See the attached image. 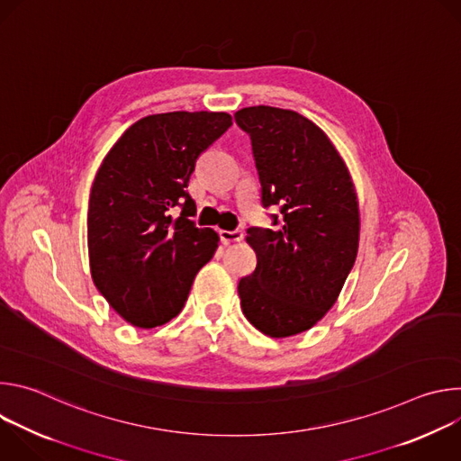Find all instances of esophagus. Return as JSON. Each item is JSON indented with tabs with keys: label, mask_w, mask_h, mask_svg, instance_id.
Instances as JSON below:
<instances>
[{
	"label": "esophagus",
	"mask_w": 461,
	"mask_h": 461,
	"mask_svg": "<svg viewBox=\"0 0 461 461\" xmlns=\"http://www.w3.org/2000/svg\"><path fill=\"white\" fill-rule=\"evenodd\" d=\"M219 235H221V240H222L224 244L239 242V240H242V237H244V233H242L240 230H233V231H228V230H221V231H219Z\"/></svg>",
	"instance_id": "obj_1"
}]
</instances>
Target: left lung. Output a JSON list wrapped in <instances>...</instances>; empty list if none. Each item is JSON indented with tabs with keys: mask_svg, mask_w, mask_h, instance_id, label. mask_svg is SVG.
Masks as SVG:
<instances>
[{
	"mask_svg": "<svg viewBox=\"0 0 461 461\" xmlns=\"http://www.w3.org/2000/svg\"><path fill=\"white\" fill-rule=\"evenodd\" d=\"M235 120L251 139L262 206H281L283 215L277 230H248L257 267L239 281L242 313L262 334L290 338L336 304L354 267L356 187L330 139L303 114L255 105Z\"/></svg>",
	"mask_w": 461,
	"mask_h": 461,
	"instance_id": "8db88e82",
	"label": "left lung"
}]
</instances>
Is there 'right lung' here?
<instances>
[{
    "instance_id": "right-lung-1",
    "label": "right lung",
    "mask_w": 461,
    "mask_h": 461,
    "mask_svg": "<svg viewBox=\"0 0 461 461\" xmlns=\"http://www.w3.org/2000/svg\"><path fill=\"white\" fill-rule=\"evenodd\" d=\"M231 123L212 111L149 114L125 129L98 167L87 213L91 277L133 326L171 321L219 246L212 228L189 219L196 208L185 187L196 158Z\"/></svg>"
}]
</instances>
